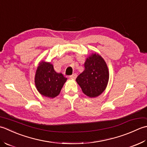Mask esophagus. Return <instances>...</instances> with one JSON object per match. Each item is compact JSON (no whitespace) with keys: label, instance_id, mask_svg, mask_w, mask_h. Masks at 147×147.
<instances>
[{"label":"esophagus","instance_id":"obj_1","mask_svg":"<svg viewBox=\"0 0 147 147\" xmlns=\"http://www.w3.org/2000/svg\"><path fill=\"white\" fill-rule=\"evenodd\" d=\"M77 74H74L73 75H71V76H70V78L71 79H76L77 78Z\"/></svg>","mask_w":147,"mask_h":147}]
</instances>
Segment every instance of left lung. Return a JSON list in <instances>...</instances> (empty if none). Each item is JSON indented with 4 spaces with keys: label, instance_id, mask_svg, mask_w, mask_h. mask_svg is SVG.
Listing matches in <instances>:
<instances>
[{
    "label": "left lung",
    "instance_id": "obj_1",
    "mask_svg": "<svg viewBox=\"0 0 147 147\" xmlns=\"http://www.w3.org/2000/svg\"><path fill=\"white\" fill-rule=\"evenodd\" d=\"M84 70L77 77L76 82L86 96L95 98L105 90L109 80V71L104 59L98 53L86 58Z\"/></svg>",
    "mask_w": 147,
    "mask_h": 147
}]
</instances>
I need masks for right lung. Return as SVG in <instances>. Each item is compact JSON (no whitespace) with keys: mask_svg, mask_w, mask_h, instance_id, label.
I'll return each instance as SVG.
<instances>
[{"mask_svg":"<svg viewBox=\"0 0 147 147\" xmlns=\"http://www.w3.org/2000/svg\"><path fill=\"white\" fill-rule=\"evenodd\" d=\"M67 79L57 73L50 62L41 61L35 76V84L38 92L45 97L54 98L59 95Z\"/></svg>","mask_w":147,"mask_h":147,"instance_id":"obj_1","label":"right lung"}]
</instances>
